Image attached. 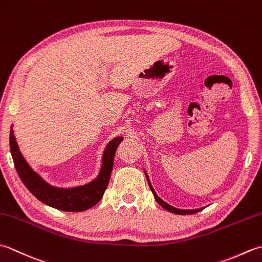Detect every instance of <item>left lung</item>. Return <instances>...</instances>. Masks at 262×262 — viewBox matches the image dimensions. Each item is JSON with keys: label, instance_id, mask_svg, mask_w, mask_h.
Listing matches in <instances>:
<instances>
[{"label": "left lung", "instance_id": "8db88e82", "mask_svg": "<svg viewBox=\"0 0 262 262\" xmlns=\"http://www.w3.org/2000/svg\"><path fill=\"white\" fill-rule=\"evenodd\" d=\"M144 172H145V171H144ZM145 176H146V179H147V182H148V186H149V188H151V190H152V192H153V194H154V198H155V200H157V203L160 204L161 206H162V207H163L164 209L170 211V213H174V214H179V215H187V214L198 213V211H200V210L203 209V208H197V209H180V208H176V207H173V206H171V205H169V204H166V203L164 202V200L161 199V198L158 196V194H157V192H155V190H154L152 185H151V181H149V179H148V176H147L146 172H145Z\"/></svg>", "mask_w": 262, "mask_h": 262}]
</instances>
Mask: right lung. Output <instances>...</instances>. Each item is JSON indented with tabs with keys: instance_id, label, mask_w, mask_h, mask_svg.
<instances>
[{
	"instance_id": "right-lung-1",
	"label": "right lung",
	"mask_w": 262,
	"mask_h": 262,
	"mask_svg": "<svg viewBox=\"0 0 262 262\" xmlns=\"http://www.w3.org/2000/svg\"><path fill=\"white\" fill-rule=\"evenodd\" d=\"M121 141L122 137L118 136L113 138L107 144L102 154L101 169L98 177L94 178L92 181L83 186L59 188L49 185L31 168L20 152L12 126L10 129L11 155L21 181L25 183L28 190L41 203L63 211L86 210L100 202L109 183L116 149Z\"/></svg>"
}]
</instances>
